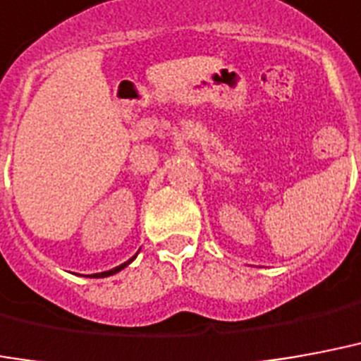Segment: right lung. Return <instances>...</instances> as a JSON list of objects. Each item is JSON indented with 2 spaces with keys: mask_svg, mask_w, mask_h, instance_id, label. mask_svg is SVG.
<instances>
[{
  "mask_svg": "<svg viewBox=\"0 0 361 361\" xmlns=\"http://www.w3.org/2000/svg\"><path fill=\"white\" fill-rule=\"evenodd\" d=\"M132 260H133V258H132ZM132 260H128V262H124V264H122V266H116V268H114V269H109V271H103V274H93L92 277H106V276H113V274H116V271H120V269H122V268H126L128 264L132 262Z\"/></svg>",
  "mask_w": 361,
  "mask_h": 361,
  "instance_id": "right-lung-1",
  "label": "right lung"
}]
</instances>
